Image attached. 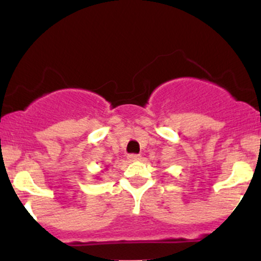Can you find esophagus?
Instances as JSON below:
<instances>
[{
    "mask_svg": "<svg viewBox=\"0 0 261 261\" xmlns=\"http://www.w3.org/2000/svg\"><path fill=\"white\" fill-rule=\"evenodd\" d=\"M127 158H128V161L135 162V161H140L141 160V155L140 154H128Z\"/></svg>",
    "mask_w": 261,
    "mask_h": 261,
    "instance_id": "34e87169",
    "label": "esophagus"
}]
</instances>
